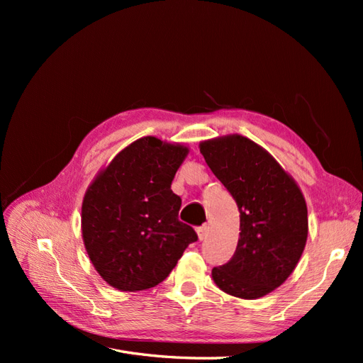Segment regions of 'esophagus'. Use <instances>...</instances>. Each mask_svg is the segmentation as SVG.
I'll return each mask as SVG.
<instances>
[{
	"mask_svg": "<svg viewBox=\"0 0 363 363\" xmlns=\"http://www.w3.org/2000/svg\"><path fill=\"white\" fill-rule=\"evenodd\" d=\"M207 233H208V227L207 225H201V227L196 228V235H199L200 240H204L207 238Z\"/></svg>",
	"mask_w": 363,
	"mask_h": 363,
	"instance_id": "34e87169",
	"label": "esophagus"
}]
</instances>
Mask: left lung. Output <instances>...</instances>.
<instances>
[{"label": "left lung", "instance_id": "8db88e82", "mask_svg": "<svg viewBox=\"0 0 363 363\" xmlns=\"http://www.w3.org/2000/svg\"><path fill=\"white\" fill-rule=\"evenodd\" d=\"M200 151L239 208L233 257L212 269L216 286L256 300L286 281L307 240V206L300 186L269 152L245 136L200 142Z\"/></svg>", "mask_w": 363, "mask_h": 363}]
</instances>
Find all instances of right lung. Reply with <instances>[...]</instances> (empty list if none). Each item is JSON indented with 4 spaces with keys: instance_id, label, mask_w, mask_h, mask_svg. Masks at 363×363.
Masks as SVG:
<instances>
[{
    "instance_id": "1",
    "label": "right lung",
    "mask_w": 363,
    "mask_h": 363,
    "mask_svg": "<svg viewBox=\"0 0 363 363\" xmlns=\"http://www.w3.org/2000/svg\"><path fill=\"white\" fill-rule=\"evenodd\" d=\"M183 144L144 136L121 150L87 186L82 236L94 268L118 291L155 288L199 236L179 221L171 191L188 156Z\"/></svg>"
}]
</instances>
